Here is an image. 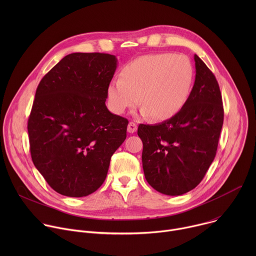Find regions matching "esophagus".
<instances>
[{
	"label": "esophagus",
	"instance_id": "obj_1",
	"mask_svg": "<svg viewBox=\"0 0 256 256\" xmlns=\"http://www.w3.org/2000/svg\"><path fill=\"white\" fill-rule=\"evenodd\" d=\"M136 130V124L134 122H130L128 124V132L130 134H134Z\"/></svg>",
	"mask_w": 256,
	"mask_h": 256
}]
</instances>
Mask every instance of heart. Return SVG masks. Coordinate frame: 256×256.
<instances>
[{
    "mask_svg": "<svg viewBox=\"0 0 256 256\" xmlns=\"http://www.w3.org/2000/svg\"><path fill=\"white\" fill-rule=\"evenodd\" d=\"M192 82L194 68L186 56L146 54L126 64L120 79L109 83L108 103L114 114H124L138 104L140 97L142 116L166 120L184 107Z\"/></svg>",
    "mask_w": 256,
    "mask_h": 256,
    "instance_id": "b5f03b06",
    "label": "heart"
}]
</instances>
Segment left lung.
<instances>
[{"mask_svg":"<svg viewBox=\"0 0 256 256\" xmlns=\"http://www.w3.org/2000/svg\"><path fill=\"white\" fill-rule=\"evenodd\" d=\"M196 81L184 107L161 124H140L146 179L166 196L198 186L214 159L224 120L222 95L212 72L194 54Z\"/></svg>","mask_w":256,"mask_h":256,"instance_id":"obj_1","label":"left lung"}]
</instances>
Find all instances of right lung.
I'll list each match as a JSON object with an SVG mask.
<instances>
[{
	"label": "right lung",
	"mask_w": 256,
	"mask_h": 256,
	"mask_svg": "<svg viewBox=\"0 0 256 256\" xmlns=\"http://www.w3.org/2000/svg\"><path fill=\"white\" fill-rule=\"evenodd\" d=\"M116 56L74 52L40 81L28 120L34 166L56 192L87 196L104 182L112 156L126 138V118L108 110Z\"/></svg>",
	"instance_id": "obj_1"
}]
</instances>
